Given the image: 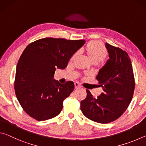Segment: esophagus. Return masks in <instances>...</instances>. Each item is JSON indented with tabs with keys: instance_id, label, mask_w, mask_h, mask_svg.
Listing matches in <instances>:
<instances>
[{
	"instance_id": "1",
	"label": "esophagus",
	"mask_w": 146,
	"mask_h": 146,
	"mask_svg": "<svg viewBox=\"0 0 146 146\" xmlns=\"http://www.w3.org/2000/svg\"><path fill=\"white\" fill-rule=\"evenodd\" d=\"M81 88L80 85L79 84L78 82H75V89H78V88Z\"/></svg>"
}]
</instances>
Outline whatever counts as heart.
I'll return each instance as SVG.
<instances>
[{
  "label": "heart",
  "mask_w": 146,
  "mask_h": 146,
  "mask_svg": "<svg viewBox=\"0 0 146 146\" xmlns=\"http://www.w3.org/2000/svg\"><path fill=\"white\" fill-rule=\"evenodd\" d=\"M84 52L91 62L94 64H97L103 61L108 55V50L104 45L97 40L88 42L84 49ZM75 57L76 55H73L71 58V60H73Z\"/></svg>",
  "instance_id": "obj_1"
}]
</instances>
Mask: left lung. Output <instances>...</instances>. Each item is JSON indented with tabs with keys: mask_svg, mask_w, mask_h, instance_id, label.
Wrapping results in <instances>:
<instances>
[{
	"mask_svg": "<svg viewBox=\"0 0 146 146\" xmlns=\"http://www.w3.org/2000/svg\"><path fill=\"white\" fill-rule=\"evenodd\" d=\"M106 47L110 58L96 77L103 93L94 98L87 90V97L80 102L84 115L100 123L113 122L124 113L132 100L135 85L127 53L108 43H106Z\"/></svg>",
	"mask_w": 146,
	"mask_h": 146,
	"instance_id": "8db88e82",
	"label": "left lung"
}]
</instances>
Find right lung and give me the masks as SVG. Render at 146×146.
Listing matches in <instances>:
<instances>
[{"mask_svg":"<svg viewBox=\"0 0 146 146\" xmlns=\"http://www.w3.org/2000/svg\"><path fill=\"white\" fill-rule=\"evenodd\" d=\"M86 41L44 38L29 44L17 64L15 91L24 111L38 121L55 117L63 101L73 92L72 81L62 84L55 80L56 68L65 69Z\"/></svg>","mask_w":146,"mask_h":146,"instance_id":"1","label":"right lung"}]
</instances>
